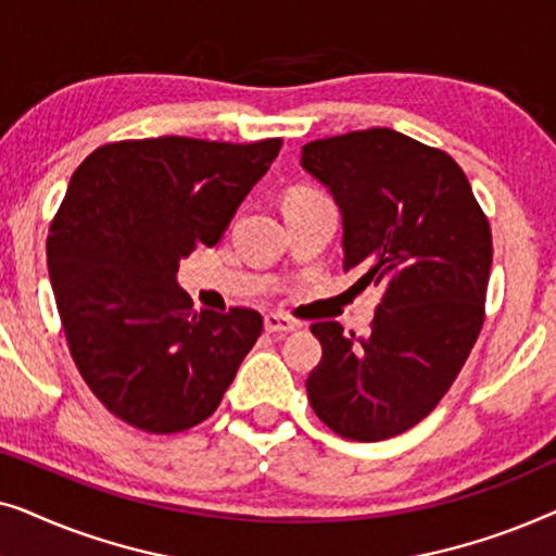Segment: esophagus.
Instances as JSON below:
<instances>
[{
    "label": "esophagus",
    "instance_id": "obj_1",
    "mask_svg": "<svg viewBox=\"0 0 556 556\" xmlns=\"http://www.w3.org/2000/svg\"><path fill=\"white\" fill-rule=\"evenodd\" d=\"M263 324L268 333H288V331L299 329V321H293V318L286 314H265Z\"/></svg>",
    "mask_w": 556,
    "mask_h": 556
}]
</instances>
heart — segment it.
I'll return each mask as SVG.
<instances>
[{
    "instance_id": "heart-1",
    "label": "heart",
    "mask_w": 556,
    "mask_h": 556,
    "mask_svg": "<svg viewBox=\"0 0 556 556\" xmlns=\"http://www.w3.org/2000/svg\"><path fill=\"white\" fill-rule=\"evenodd\" d=\"M311 192H316V189H308V187H299V189H293L291 194H311Z\"/></svg>"
}]
</instances>
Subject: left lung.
Wrapping results in <instances>:
<instances>
[{
	"label": "left lung",
	"instance_id": "1",
	"mask_svg": "<svg viewBox=\"0 0 556 556\" xmlns=\"http://www.w3.org/2000/svg\"><path fill=\"white\" fill-rule=\"evenodd\" d=\"M301 166L339 204L344 270L382 288L367 339L311 326L324 349L311 407L346 440L394 438L438 407L481 333L489 217L451 154L392 128L311 141Z\"/></svg>",
	"mask_w": 556,
	"mask_h": 556
}]
</instances>
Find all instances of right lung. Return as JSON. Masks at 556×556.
Returning <instances> with one entry per match:
<instances>
[{
	"mask_svg": "<svg viewBox=\"0 0 556 556\" xmlns=\"http://www.w3.org/2000/svg\"><path fill=\"white\" fill-rule=\"evenodd\" d=\"M280 147L128 139L75 169L50 225L48 268L75 367L118 420L169 435L223 402L263 316L194 311L177 268L223 238Z\"/></svg>",
	"mask_w": 556,
	"mask_h": 556,
	"instance_id": "obj_1",
	"label": "right lung"
}]
</instances>
